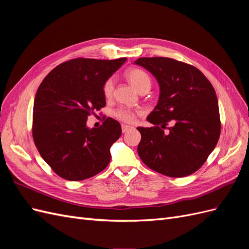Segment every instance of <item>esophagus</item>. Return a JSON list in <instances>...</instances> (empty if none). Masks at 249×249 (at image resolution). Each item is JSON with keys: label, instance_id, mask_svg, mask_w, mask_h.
Segmentation results:
<instances>
[{"label": "esophagus", "instance_id": "34e87169", "mask_svg": "<svg viewBox=\"0 0 249 249\" xmlns=\"http://www.w3.org/2000/svg\"><path fill=\"white\" fill-rule=\"evenodd\" d=\"M131 129H132V126H130V125H125V124H123V125H122V131H123V133H126L127 131L131 130Z\"/></svg>", "mask_w": 249, "mask_h": 249}]
</instances>
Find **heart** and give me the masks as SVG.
<instances>
[{"label":"heart","instance_id":"b5f03b06","mask_svg":"<svg viewBox=\"0 0 249 249\" xmlns=\"http://www.w3.org/2000/svg\"><path fill=\"white\" fill-rule=\"evenodd\" d=\"M125 78L127 79L133 87L139 91L140 93H144L152 87V79L148 76V73L140 69H131L125 72ZM102 91L106 99H111L114 91V79L108 78L104 82ZM114 116L120 120V122L125 124L134 123L136 118L137 111H134L127 108H118L114 111Z\"/></svg>","mask_w":249,"mask_h":249}]
</instances>
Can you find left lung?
Masks as SVG:
<instances>
[{"instance_id": "1", "label": "left lung", "mask_w": 249, "mask_h": 249, "mask_svg": "<svg viewBox=\"0 0 249 249\" xmlns=\"http://www.w3.org/2000/svg\"><path fill=\"white\" fill-rule=\"evenodd\" d=\"M135 63L152 72L160 97L147 117L138 154L147 167L164 176L183 178L198 170L213 152L221 132L215 89L198 69L166 57L139 58ZM170 122L173 125L167 127ZM167 128L169 131L164 132Z\"/></svg>"}]
</instances>
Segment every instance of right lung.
Instances as JSON below:
<instances>
[{"label":"right lung","mask_w":249,"mask_h":249,"mask_svg":"<svg viewBox=\"0 0 249 249\" xmlns=\"http://www.w3.org/2000/svg\"><path fill=\"white\" fill-rule=\"evenodd\" d=\"M126 58H76L52 70L34 100L32 135L42 159L67 180L94 177L108 166L110 147L122 135L117 120L105 117L95 129L87 117L106 106L102 88Z\"/></svg>","instance_id":"1"}]
</instances>
